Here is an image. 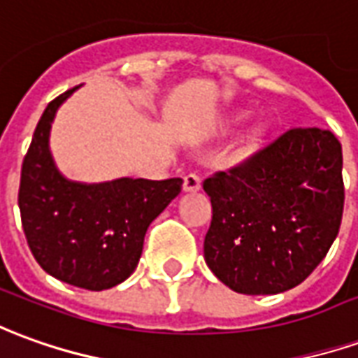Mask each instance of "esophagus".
<instances>
[{
    "label": "esophagus",
    "mask_w": 358,
    "mask_h": 358,
    "mask_svg": "<svg viewBox=\"0 0 358 358\" xmlns=\"http://www.w3.org/2000/svg\"><path fill=\"white\" fill-rule=\"evenodd\" d=\"M199 189H201V178L197 174H186L184 176V192L194 194V192H199Z\"/></svg>",
    "instance_id": "obj_1"
}]
</instances>
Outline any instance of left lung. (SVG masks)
<instances>
[{
  "instance_id": "left-lung-1",
  "label": "left lung",
  "mask_w": 358,
  "mask_h": 358,
  "mask_svg": "<svg viewBox=\"0 0 358 358\" xmlns=\"http://www.w3.org/2000/svg\"><path fill=\"white\" fill-rule=\"evenodd\" d=\"M343 155L329 129L294 127L203 182L213 219L209 269L242 294L301 285L326 257L343 215Z\"/></svg>"
}]
</instances>
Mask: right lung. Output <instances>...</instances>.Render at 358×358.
Segmentation results:
<instances>
[{
	"label": "right lung",
	"mask_w": 358,
	"mask_h": 358,
	"mask_svg": "<svg viewBox=\"0 0 358 358\" xmlns=\"http://www.w3.org/2000/svg\"><path fill=\"white\" fill-rule=\"evenodd\" d=\"M50 102L22 161V231L40 267L64 283L104 291L139 264L145 232L182 189V178H116L85 184L57 171L50 129L57 108L77 91Z\"/></svg>",
	"instance_id": "right-lung-1"
}]
</instances>
